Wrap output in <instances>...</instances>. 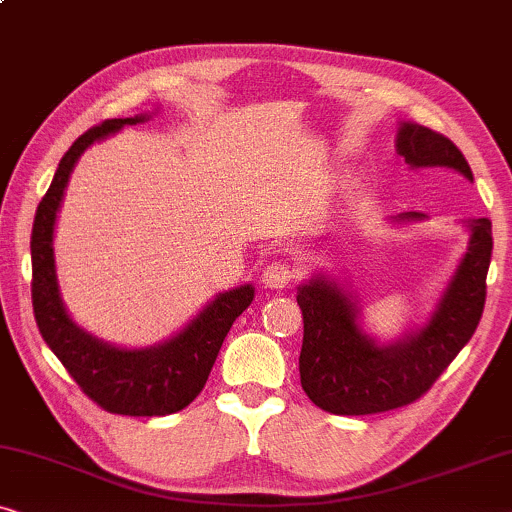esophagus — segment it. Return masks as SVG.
<instances>
[{
  "label": "esophagus",
  "instance_id": "esophagus-1",
  "mask_svg": "<svg viewBox=\"0 0 512 512\" xmlns=\"http://www.w3.org/2000/svg\"><path fill=\"white\" fill-rule=\"evenodd\" d=\"M292 278H294V269L287 262H283V259L271 262L262 273V283L264 287H269V290H283V287L292 283Z\"/></svg>",
  "mask_w": 512,
  "mask_h": 512
}]
</instances>
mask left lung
Returning a JSON list of instances; mask_svg holds the SVG:
<instances>
[{
    "label": "left lung",
    "instance_id": "obj_1",
    "mask_svg": "<svg viewBox=\"0 0 512 512\" xmlns=\"http://www.w3.org/2000/svg\"><path fill=\"white\" fill-rule=\"evenodd\" d=\"M397 153L410 169H450L473 183L469 162L455 143L434 129L401 122ZM424 213H399L392 222H422ZM469 246L422 327L392 343H378L362 327V308L348 285L315 273L299 285L304 313L299 355L301 387L315 406L334 415H371L420 399L471 341L487 297L492 222L464 220Z\"/></svg>",
    "mask_w": 512,
    "mask_h": 512
}]
</instances>
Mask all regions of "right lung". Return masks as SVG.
Listing matches in <instances>:
<instances>
[{
    "label": "right lung",
    "instance_id": "obj_1",
    "mask_svg": "<svg viewBox=\"0 0 512 512\" xmlns=\"http://www.w3.org/2000/svg\"><path fill=\"white\" fill-rule=\"evenodd\" d=\"M150 113L115 118L78 136L57 167L32 227V304L48 348L92 401L115 415L155 417L183 410L204 390L208 373L234 320L253 304L255 287L246 283L215 294L187 325L167 341L148 348H120L76 325L62 301L55 266V222L78 157L92 143L146 122Z\"/></svg>",
    "mask_w": 512,
    "mask_h": 512
}]
</instances>
